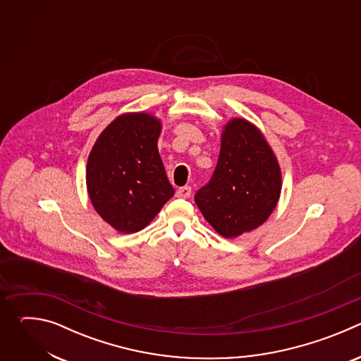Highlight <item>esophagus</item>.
<instances>
[{
	"label": "esophagus",
	"instance_id": "34e87169",
	"mask_svg": "<svg viewBox=\"0 0 361 361\" xmlns=\"http://www.w3.org/2000/svg\"><path fill=\"white\" fill-rule=\"evenodd\" d=\"M176 194H177V197H180V198H190V197H191V187H188V185L181 187V188L177 190Z\"/></svg>",
	"mask_w": 361,
	"mask_h": 361
}]
</instances>
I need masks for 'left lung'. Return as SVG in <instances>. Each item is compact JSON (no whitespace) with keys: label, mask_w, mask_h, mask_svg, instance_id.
I'll use <instances>...</instances> for the list:
<instances>
[{"label":"left lung","mask_w":361,"mask_h":361,"mask_svg":"<svg viewBox=\"0 0 361 361\" xmlns=\"http://www.w3.org/2000/svg\"><path fill=\"white\" fill-rule=\"evenodd\" d=\"M281 184L279 160L262 130L234 117L223 127L214 174L194 201L220 235L235 238L267 221L280 200Z\"/></svg>","instance_id":"left-lung-1"}]
</instances>
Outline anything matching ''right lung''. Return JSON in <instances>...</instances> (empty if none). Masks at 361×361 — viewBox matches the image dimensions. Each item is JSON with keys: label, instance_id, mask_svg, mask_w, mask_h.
I'll return each mask as SVG.
<instances>
[{"label": "right lung", "instance_id": "obj_1", "mask_svg": "<svg viewBox=\"0 0 361 361\" xmlns=\"http://www.w3.org/2000/svg\"><path fill=\"white\" fill-rule=\"evenodd\" d=\"M163 123L149 113H124L95 140L85 183L94 210L114 230L147 227L174 195L159 152Z\"/></svg>", "mask_w": 361, "mask_h": 361}]
</instances>
